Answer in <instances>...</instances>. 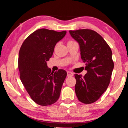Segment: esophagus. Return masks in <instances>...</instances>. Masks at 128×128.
Masks as SVG:
<instances>
[{
  "label": "esophagus",
  "instance_id": "esophagus-1",
  "mask_svg": "<svg viewBox=\"0 0 128 128\" xmlns=\"http://www.w3.org/2000/svg\"><path fill=\"white\" fill-rule=\"evenodd\" d=\"M67 76H68V77H72V76H73V73L72 72H69V71H68V72H67Z\"/></svg>",
  "mask_w": 128,
  "mask_h": 128
}]
</instances>
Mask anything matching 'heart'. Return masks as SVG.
<instances>
[{
	"label": "heart",
	"mask_w": 128,
	"mask_h": 128,
	"mask_svg": "<svg viewBox=\"0 0 128 128\" xmlns=\"http://www.w3.org/2000/svg\"><path fill=\"white\" fill-rule=\"evenodd\" d=\"M72 40H70V41H69L68 42H72Z\"/></svg>",
	"instance_id": "b5f03b06"
}]
</instances>
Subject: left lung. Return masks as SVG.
Returning a JSON list of instances; mask_svg holds the SVG:
<instances>
[{
	"mask_svg": "<svg viewBox=\"0 0 128 128\" xmlns=\"http://www.w3.org/2000/svg\"><path fill=\"white\" fill-rule=\"evenodd\" d=\"M80 44L87 73L75 74V92L81 102L91 104L100 98L109 85L114 67L111 49L100 34L91 29L69 30Z\"/></svg>",
	"mask_w": 128,
	"mask_h": 128,
	"instance_id": "obj_1",
	"label": "left lung"
}]
</instances>
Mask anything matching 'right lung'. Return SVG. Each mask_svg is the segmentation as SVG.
Wrapping results in <instances>:
<instances>
[{"label": "right lung", "mask_w": 128, "mask_h": 128, "mask_svg": "<svg viewBox=\"0 0 128 128\" xmlns=\"http://www.w3.org/2000/svg\"><path fill=\"white\" fill-rule=\"evenodd\" d=\"M66 33L38 29L25 39L19 51L20 80L30 98L40 106L52 104L60 96L66 72L62 69L51 72L47 62Z\"/></svg>", "instance_id": "right-lung-1"}]
</instances>
